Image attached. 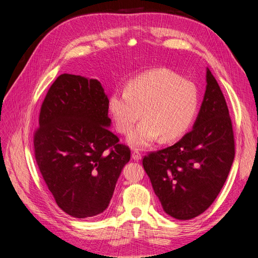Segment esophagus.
Returning a JSON list of instances; mask_svg holds the SVG:
<instances>
[{
	"mask_svg": "<svg viewBox=\"0 0 258 258\" xmlns=\"http://www.w3.org/2000/svg\"><path fill=\"white\" fill-rule=\"evenodd\" d=\"M132 158H134V160H137V161L141 160L142 154L140 153L139 150H134V151H132Z\"/></svg>",
	"mask_w": 258,
	"mask_h": 258,
	"instance_id": "34e87169",
	"label": "esophagus"
}]
</instances>
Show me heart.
Returning a JSON list of instances; mask_svg holds the SVG:
<instances>
[{"label":"heart","instance_id":"heart-1","mask_svg":"<svg viewBox=\"0 0 258 258\" xmlns=\"http://www.w3.org/2000/svg\"><path fill=\"white\" fill-rule=\"evenodd\" d=\"M199 103L195 84L168 69H154L130 80L124 89L108 97L107 108L120 134L127 135L136 122L128 142L135 147L147 146L159 137L173 141L188 130Z\"/></svg>","mask_w":258,"mask_h":258}]
</instances>
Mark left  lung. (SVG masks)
<instances>
[{
  "label": "left lung",
  "mask_w": 258,
  "mask_h": 258,
  "mask_svg": "<svg viewBox=\"0 0 258 258\" xmlns=\"http://www.w3.org/2000/svg\"><path fill=\"white\" fill-rule=\"evenodd\" d=\"M233 158L235 138L228 107L207 69V89L192 130L174 145L144 156L143 167L163 211L185 221L213 204Z\"/></svg>",
  "instance_id": "1"
}]
</instances>
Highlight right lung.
<instances>
[{
  "label": "right lung",
  "mask_w": 258,
  "mask_h": 258,
  "mask_svg": "<svg viewBox=\"0 0 258 258\" xmlns=\"http://www.w3.org/2000/svg\"><path fill=\"white\" fill-rule=\"evenodd\" d=\"M107 100L98 80L61 74L41 106L36 163L59 208L73 217L104 212L130 160V148L107 128Z\"/></svg>",
  "instance_id": "1"
}]
</instances>
